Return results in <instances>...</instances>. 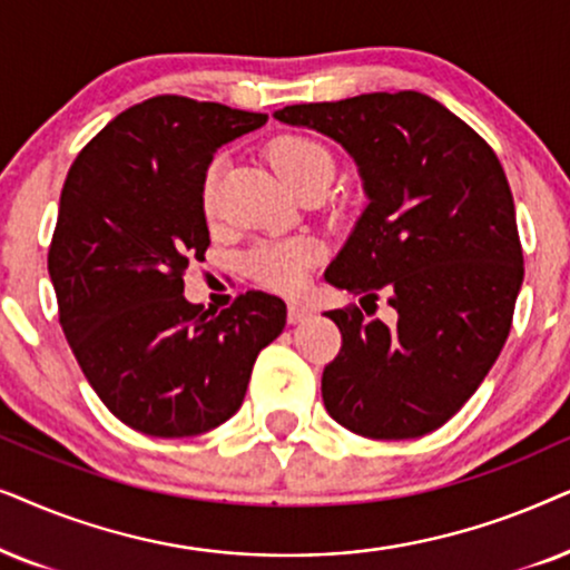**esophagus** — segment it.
<instances>
[{
	"label": "esophagus",
	"instance_id": "esophagus-1",
	"mask_svg": "<svg viewBox=\"0 0 570 570\" xmlns=\"http://www.w3.org/2000/svg\"><path fill=\"white\" fill-rule=\"evenodd\" d=\"M286 317H289V323H302V321H307V317H309V309L305 305H297V302H292Z\"/></svg>",
	"mask_w": 570,
	"mask_h": 570
}]
</instances>
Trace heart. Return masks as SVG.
I'll list each match as a JSON object with an SVG mask.
<instances>
[{"label": "heart", "mask_w": 570, "mask_h": 570, "mask_svg": "<svg viewBox=\"0 0 570 570\" xmlns=\"http://www.w3.org/2000/svg\"><path fill=\"white\" fill-rule=\"evenodd\" d=\"M265 156L281 179L292 189H305L315 181L328 185L333 177V156L321 140L309 138L302 132H281L268 140ZM224 161L216 156L203 171L200 203L206 216L216 214L218 203V181H222ZM323 242L317 237H286V239H265L255 245L247 255V273L265 289L278 294H297L305 289L309 273L323 261Z\"/></svg>", "instance_id": "heart-1"}]
</instances>
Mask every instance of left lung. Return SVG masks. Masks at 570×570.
Wrapping results in <instances>:
<instances>
[{
  "label": "left lung",
  "instance_id": "obj_1",
  "mask_svg": "<svg viewBox=\"0 0 570 570\" xmlns=\"http://www.w3.org/2000/svg\"><path fill=\"white\" fill-rule=\"evenodd\" d=\"M276 119L341 142L370 197L325 281L365 312L381 296L397 309L393 326L356 305L325 313L341 331L325 409L364 438L428 435L472 399L511 333L523 255L503 166L416 90L284 106Z\"/></svg>",
  "mask_w": 570,
  "mask_h": 570
}]
</instances>
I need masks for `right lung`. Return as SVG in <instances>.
I'll return each mask as SVG.
<instances>
[{
  "instance_id": "right-lung-1",
  "label": "right lung",
  "mask_w": 570,
  "mask_h": 570,
  "mask_svg": "<svg viewBox=\"0 0 570 570\" xmlns=\"http://www.w3.org/2000/svg\"><path fill=\"white\" fill-rule=\"evenodd\" d=\"M268 114L156 96L114 117L67 174L49 276L59 325L106 409L154 438L218 428L245 401L286 305L239 294L210 313L185 299V271L210 245L200 203L216 148Z\"/></svg>"
}]
</instances>
